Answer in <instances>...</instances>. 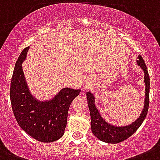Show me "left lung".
<instances>
[{
  "label": "left lung",
  "instance_id": "left-lung-1",
  "mask_svg": "<svg viewBox=\"0 0 160 160\" xmlns=\"http://www.w3.org/2000/svg\"><path fill=\"white\" fill-rule=\"evenodd\" d=\"M137 64L142 69L144 73V82L145 85V90H144L145 94H144V108L141 111V115L130 124L118 127V126H114L108 122L101 116L98 109L97 108V106L95 104V97L93 94L89 91L86 93L88 106H89V112H90L91 130L96 138L104 142L109 143V144H117V143L123 141L124 140H127L141 127V125L142 124L147 115L148 110V103H149L150 78L146 65L141 55L138 56Z\"/></svg>",
  "mask_w": 160,
  "mask_h": 160
}]
</instances>
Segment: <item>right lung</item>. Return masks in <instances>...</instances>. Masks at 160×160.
<instances>
[{"label": "right lung", "instance_id": "right-lung-1", "mask_svg": "<svg viewBox=\"0 0 160 160\" xmlns=\"http://www.w3.org/2000/svg\"><path fill=\"white\" fill-rule=\"evenodd\" d=\"M29 48H24L15 65L10 88L12 108L23 131L38 141L52 142L64 133L68 109L81 89L63 88L47 100H40L33 97L29 89L22 66Z\"/></svg>", "mask_w": 160, "mask_h": 160}]
</instances>
